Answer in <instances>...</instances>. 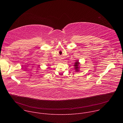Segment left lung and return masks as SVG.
<instances>
[{
    "label": "left lung",
    "instance_id": "left-lung-1",
    "mask_svg": "<svg viewBox=\"0 0 123 123\" xmlns=\"http://www.w3.org/2000/svg\"><path fill=\"white\" fill-rule=\"evenodd\" d=\"M80 63L79 62L78 60H77L76 62L74 63V68L76 72H79V68H80Z\"/></svg>",
    "mask_w": 123,
    "mask_h": 123
}]
</instances>
